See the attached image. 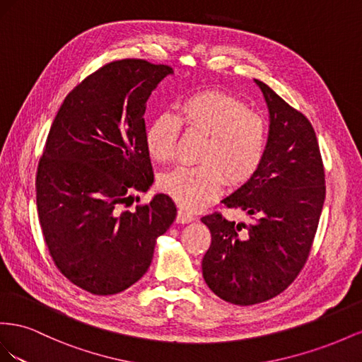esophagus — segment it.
I'll use <instances>...</instances> for the list:
<instances>
[{
  "mask_svg": "<svg viewBox=\"0 0 362 362\" xmlns=\"http://www.w3.org/2000/svg\"><path fill=\"white\" fill-rule=\"evenodd\" d=\"M195 220V216L191 215L189 212L183 211V209H179L177 212V221L182 223V224H188V223H192Z\"/></svg>",
  "mask_w": 362,
  "mask_h": 362,
  "instance_id": "obj_1",
  "label": "esophagus"
}]
</instances>
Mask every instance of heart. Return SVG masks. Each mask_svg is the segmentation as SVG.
Segmentation results:
<instances>
[{
    "instance_id": "1",
    "label": "heart",
    "mask_w": 362,
    "mask_h": 362,
    "mask_svg": "<svg viewBox=\"0 0 362 362\" xmlns=\"http://www.w3.org/2000/svg\"><path fill=\"white\" fill-rule=\"evenodd\" d=\"M180 124L188 132L206 136L200 167H179L160 177V188L182 208L195 211L220 194L224 179L244 183L257 170L267 148V124L247 110L238 98L208 90L185 98L177 117L162 113L146 133L150 156L167 162L174 156Z\"/></svg>"
}]
</instances>
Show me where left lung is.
I'll list each match as a JSON object with an SVG mask.
<instances>
[{
  "label": "left lung",
  "mask_w": 362,
  "mask_h": 362,
  "mask_svg": "<svg viewBox=\"0 0 362 362\" xmlns=\"http://www.w3.org/2000/svg\"><path fill=\"white\" fill-rule=\"evenodd\" d=\"M255 83L268 109L267 148L250 179L221 200L252 221L202 216L212 236L202 261L204 282L241 306L265 302L293 284L311 250L326 195L311 122L262 81Z\"/></svg>",
  "instance_id": "obj_1"
}]
</instances>
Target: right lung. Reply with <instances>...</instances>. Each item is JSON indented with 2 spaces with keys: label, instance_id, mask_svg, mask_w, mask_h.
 Segmentation results:
<instances>
[{
  "label": "right lung",
  "instance_id": "1",
  "mask_svg": "<svg viewBox=\"0 0 362 362\" xmlns=\"http://www.w3.org/2000/svg\"><path fill=\"white\" fill-rule=\"evenodd\" d=\"M173 74L141 59L112 62L69 92L49 129L36 175L39 223L62 274L88 293L110 296L138 282L177 215L163 192L121 209L154 182L144 113Z\"/></svg>",
  "mask_w": 362,
  "mask_h": 362
}]
</instances>
